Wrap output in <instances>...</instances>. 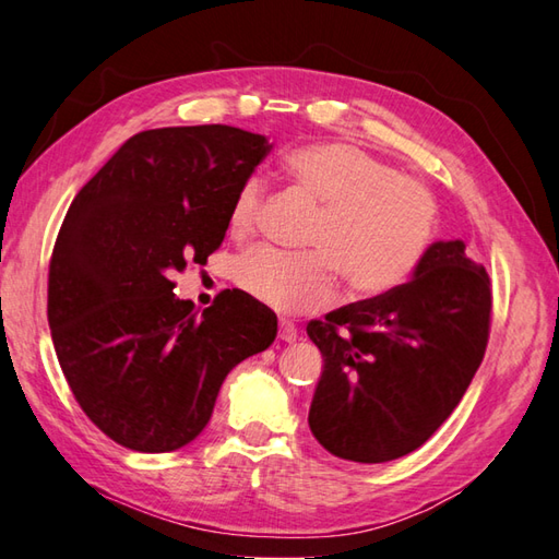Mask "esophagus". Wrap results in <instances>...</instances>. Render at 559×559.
I'll return each instance as SVG.
<instances>
[{
	"instance_id": "obj_1",
	"label": "esophagus",
	"mask_w": 559,
	"mask_h": 559,
	"mask_svg": "<svg viewBox=\"0 0 559 559\" xmlns=\"http://www.w3.org/2000/svg\"><path fill=\"white\" fill-rule=\"evenodd\" d=\"M278 338L286 341V343H293L295 338H298V329H295L290 322H286V319H281V324H278Z\"/></svg>"
}]
</instances>
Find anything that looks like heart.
<instances>
[{
	"label": "heart",
	"mask_w": 559,
	"mask_h": 559,
	"mask_svg": "<svg viewBox=\"0 0 559 559\" xmlns=\"http://www.w3.org/2000/svg\"><path fill=\"white\" fill-rule=\"evenodd\" d=\"M290 180L319 206L307 237L314 252L257 247L237 257L235 286L283 314L317 312L338 295V274L360 295L399 288L418 269L437 225V201L420 180L346 141L293 148ZM264 209V182L247 177L228 209V233L252 235Z\"/></svg>",
	"instance_id": "b5f03b06"
}]
</instances>
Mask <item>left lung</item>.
<instances>
[{
  "mask_svg": "<svg viewBox=\"0 0 559 559\" xmlns=\"http://www.w3.org/2000/svg\"><path fill=\"white\" fill-rule=\"evenodd\" d=\"M461 240L427 247L413 281L307 324L324 355L310 430L331 454L384 463L430 439L466 394L490 336L492 290Z\"/></svg>",
  "mask_w": 559,
  "mask_h": 559,
  "instance_id": "obj_1",
  "label": "left lung"
}]
</instances>
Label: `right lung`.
<instances>
[{"label":"right lung","mask_w":559,"mask_h":559,"mask_svg":"<svg viewBox=\"0 0 559 559\" xmlns=\"http://www.w3.org/2000/svg\"><path fill=\"white\" fill-rule=\"evenodd\" d=\"M266 136L225 124L139 132L81 187L47 276L59 367L91 423L134 451H175L211 420L223 379L276 338L242 290L197 312L170 276L206 264Z\"/></svg>","instance_id":"add662e5"}]
</instances>
